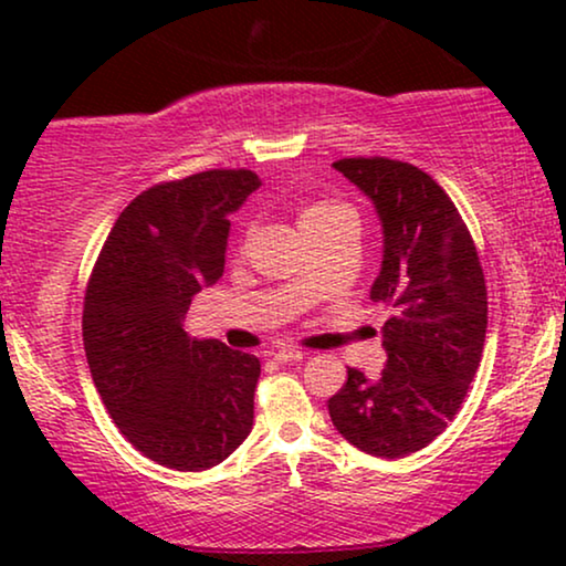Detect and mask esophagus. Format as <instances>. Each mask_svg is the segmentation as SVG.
Returning <instances> with one entry per match:
<instances>
[{"instance_id": "esophagus-1", "label": "esophagus", "mask_w": 566, "mask_h": 566, "mask_svg": "<svg viewBox=\"0 0 566 566\" xmlns=\"http://www.w3.org/2000/svg\"><path fill=\"white\" fill-rule=\"evenodd\" d=\"M273 358L277 363H296V360H304V353L296 350V347H291V345H283L273 353Z\"/></svg>"}]
</instances>
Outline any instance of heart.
<instances>
[{
    "label": "heart",
    "mask_w": 566,
    "mask_h": 566,
    "mask_svg": "<svg viewBox=\"0 0 566 566\" xmlns=\"http://www.w3.org/2000/svg\"><path fill=\"white\" fill-rule=\"evenodd\" d=\"M350 213V208H345L343 203H335V200H316V203L306 206L304 211L298 216V223L304 231H314V229H322V227H329V223H335L339 219H347Z\"/></svg>",
    "instance_id": "b5f03b06"
}]
</instances>
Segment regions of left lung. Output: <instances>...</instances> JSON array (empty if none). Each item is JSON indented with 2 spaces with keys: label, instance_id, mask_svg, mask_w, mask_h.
Returning <instances> with one entry per match:
<instances>
[{
  "label": "left lung",
  "instance_id": "obj_1",
  "mask_svg": "<svg viewBox=\"0 0 566 566\" xmlns=\"http://www.w3.org/2000/svg\"><path fill=\"white\" fill-rule=\"evenodd\" d=\"M374 203L384 234L370 301L391 308L386 368H347L327 401L347 443L381 459L420 451L448 428L484 350L486 285L476 247L453 200L428 172L386 157L332 165Z\"/></svg>",
  "mask_w": 566,
  "mask_h": 566
}]
</instances>
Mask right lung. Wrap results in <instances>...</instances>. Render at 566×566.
Masks as SVG:
<instances>
[{
    "mask_svg": "<svg viewBox=\"0 0 566 566\" xmlns=\"http://www.w3.org/2000/svg\"><path fill=\"white\" fill-rule=\"evenodd\" d=\"M250 169H208L130 200L84 296L90 374L128 443L177 471H206L250 436L260 360L188 337L198 291L223 273L229 216L260 188Z\"/></svg>",
    "mask_w": 566,
    "mask_h": 566,
    "instance_id": "add662e5",
    "label": "right lung"
}]
</instances>
